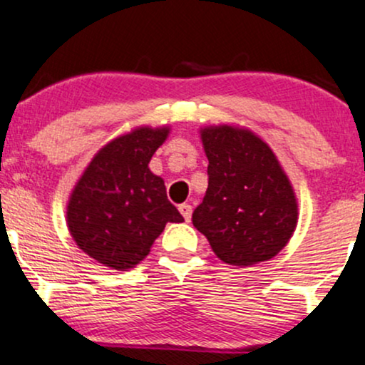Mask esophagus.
I'll use <instances>...</instances> for the list:
<instances>
[{
    "label": "esophagus",
    "mask_w": 365,
    "mask_h": 365,
    "mask_svg": "<svg viewBox=\"0 0 365 365\" xmlns=\"http://www.w3.org/2000/svg\"><path fill=\"white\" fill-rule=\"evenodd\" d=\"M178 211L182 212L183 220H185V221H190V217H192V206H190V204H180V206H178Z\"/></svg>",
    "instance_id": "34e87169"
}]
</instances>
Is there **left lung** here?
<instances>
[{
    "mask_svg": "<svg viewBox=\"0 0 365 365\" xmlns=\"http://www.w3.org/2000/svg\"><path fill=\"white\" fill-rule=\"evenodd\" d=\"M207 190L192 223L232 266L274 257L297 226V200L273 150L249 130H202Z\"/></svg>",
    "mask_w": 365,
    "mask_h": 365,
    "instance_id": "1",
    "label": "left lung"
}]
</instances>
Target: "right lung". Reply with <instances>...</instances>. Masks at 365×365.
Returning a JSON list of instances; mask_svg holds the SVG:
<instances>
[{
	"label": "right lung",
	"instance_id": "1",
	"mask_svg": "<svg viewBox=\"0 0 365 365\" xmlns=\"http://www.w3.org/2000/svg\"><path fill=\"white\" fill-rule=\"evenodd\" d=\"M168 128H137L96 154L75 185L66 223L77 245L104 266L128 269L149 254L166 223H182L149 161Z\"/></svg>",
	"mask_w": 365,
	"mask_h": 365
}]
</instances>
